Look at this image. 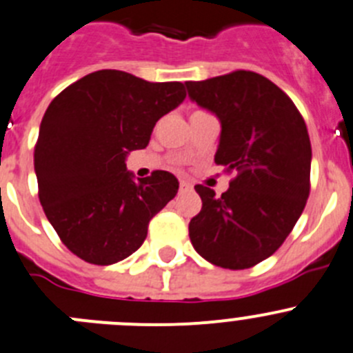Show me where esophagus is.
I'll use <instances>...</instances> for the list:
<instances>
[{"mask_svg":"<svg viewBox=\"0 0 353 353\" xmlns=\"http://www.w3.org/2000/svg\"><path fill=\"white\" fill-rule=\"evenodd\" d=\"M180 189L190 190V189H192V185H190V182H187V180H180Z\"/></svg>","mask_w":353,"mask_h":353,"instance_id":"esophagus-1","label":"esophagus"}]
</instances>
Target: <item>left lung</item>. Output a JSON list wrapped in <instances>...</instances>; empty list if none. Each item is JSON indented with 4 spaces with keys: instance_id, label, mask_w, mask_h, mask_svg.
<instances>
[{
    "instance_id": "1",
    "label": "left lung",
    "mask_w": 353,
    "mask_h": 353,
    "mask_svg": "<svg viewBox=\"0 0 353 353\" xmlns=\"http://www.w3.org/2000/svg\"><path fill=\"white\" fill-rule=\"evenodd\" d=\"M185 85L190 99L220 119L214 163L234 173L220 197L196 185L203 208L189 223L190 243L216 267H254L283 246L307 204V124L293 100L253 70Z\"/></svg>"
}]
</instances>
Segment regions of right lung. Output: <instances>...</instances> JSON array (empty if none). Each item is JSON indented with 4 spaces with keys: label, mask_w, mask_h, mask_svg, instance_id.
I'll return each instance as SVG.
<instances>
[{
    "label": "right lung",
    "mask_w": 353,
    "mask_h": 353,
    "mask_svg": "<svg viewBox=\"0 0 353 353\" xmlns=\"http://www.w3.org/2000/svg\"><path fill=\"white\" fill-rule=\"evenodd\" d=\"M185 97L183 83L103 69L52 100L34 170L43 211L70 253L110 265L142 246L149 221L176 196L179 180L163 170L133 180L124 159L145 149L157 121Z\"/></svg>",
    "instance_id": "right-lung-1"
}]
</instances>
